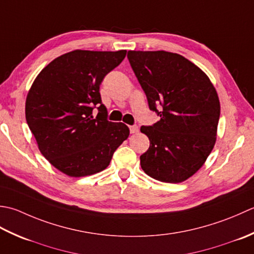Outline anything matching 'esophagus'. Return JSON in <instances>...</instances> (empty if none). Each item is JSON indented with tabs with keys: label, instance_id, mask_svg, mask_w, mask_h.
Returning a JSON list of instances; mask_svg holds the SVG:
<instances>
[{
	"label": "esophagus",
	"instance_id": "obj_1",
	"mask_svg": "<svg viewBox=\"0 0 254 254\" xmlns=\"http://www.w3.org/2000/svg\"><path fill=\"white\" fill-rule=\"evenodd\" d=\"M129 129H130L131 133H137L139 131L138 126H130V127H129Z\"/></svg>",
	"mask_w": 254,
	"mask_h": 254
}]
</instances>
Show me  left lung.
I'll use <instances>...</instances> for the list:
<instances>
[{
    "mask_svg": "<svg viewBox=\"0 0 254 254\" xmlns=\"http://www.w3.org/2000/svg\"><path fill=\"white\" fill-rule=\"evenodd\" d=\"M128 60L160 121L141 126L150 147L140 156L141 169L154 180L181 183L203 167L214 149L220 103L203 70L169 51H128Z\"/></svg>",
    "mask_w": 254,
    "mask_h": 254,
    "instance_id": "1",
    "label": "left lung"
}]
</instances>
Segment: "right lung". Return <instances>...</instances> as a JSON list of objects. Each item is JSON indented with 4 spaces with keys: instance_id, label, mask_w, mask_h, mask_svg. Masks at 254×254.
Here are the masks:
<instances>
[{
    "instance_id": "obj_1",
    "label": "right lung",
    "mask_w": 254,
    "mask_h": 254,
    "mask_svg": "<svg viewBox=\"0 0 254 254\" xmlns=\"http://www.w3.org/2000/svg\"><path fill=\"white\" fill-rule=\"evenodd\" d=\"M126 53L70 51L46 65L30 86L26 122L41 154L68 177H87L105 170L129 136L125 124L106 120L100 94L104 76ZM96 106L99 114L94 118Z\"/></svg>"
}]
</instances>
